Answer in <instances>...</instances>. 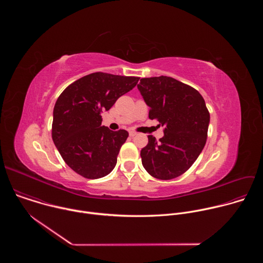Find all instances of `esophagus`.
<instances>
[{
  "mask_svg": "<svg viewBox=\"0 0 263 263\" xmlns=\"http://www.w3.org/2000/svg\"><path fill=\"white\" fill-rule=\"evenodd\" d=\"M136 134H137V133H136V132H134V131H130V132H129V135H130L131 137L136 136Z\"/></svg>",
  "mask_w": 263,
  "mask_h": 263,
  "instance_id": "1",
  "label": "esophagus"
}]
</instances>
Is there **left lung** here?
<instances>
[{
	"mask_svg": "<svg viewBox=\"0 0 263 263\" xmlns=\"http://www.w3.org/2000/svg\"><path fill=\"white\" fill-rule=\"evenodd\" d=\"M137 87L149 107L148 119L164 127L157 140L148 135L140 151L145 171L154 178L171 180L184 174L201 154L207 140L209 111L201 93L172 77L142 78Z\"/></svg>",
	"mask_w": 263,
	"mask_h": 263,
	"instance_id": "left-lung-1",
	"label": "left lung"
}]
</instances>
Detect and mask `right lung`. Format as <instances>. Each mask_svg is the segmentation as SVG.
<instances>
[{
    "mask_svg": "<svg viewBox=\"0 0 263 263\" xmlns=\"http://www.w3.org/2000/svg\"><path fill=\"white\" fill-rule=\"evenodd\" d=\"M138 77L92 72L69 84L56 101L52 138L65 163L86 179H99L115 168L126 130L102 126V112L137 84Z\"/></svg>",
    "mask_w": 263,
    "mask_h": 263,
    "instance_id": "add662e5",
    "label": "right lung"
}]
</instances>
